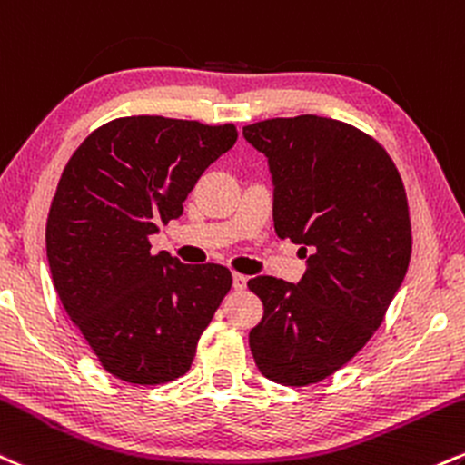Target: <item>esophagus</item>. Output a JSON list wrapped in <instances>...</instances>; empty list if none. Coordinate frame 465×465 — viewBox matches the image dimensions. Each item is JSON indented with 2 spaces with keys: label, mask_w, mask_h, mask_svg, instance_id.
I'll use <instances>...</instances> for the list:
<instances>
[{
  "label": "esophagus",
  "mask_w": 465,
  "mask_h": 465,
  "mask_svg": "<svg viewBox=\"0 0 465 465\" xmlns=\"http://www.w3.org/2000/svg\"><path fill=\"white\" fill-rule=\"evenodd\" d=\"M247 282H249L247 275H240V272H233V288L244 290V288H247Z\"/></svg>",
  "instance_id": "34e87169"
}]
</instances>
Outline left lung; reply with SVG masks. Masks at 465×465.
<instances>
[{"label":"left lung","mask_w":465,"mask_h":465,"mask_svg":"<svg viewBox=\"0 0 465 465\" xmlns=\"http://www.w3.org/2000/svg\"><path fill=\"white\" fill-rule=\"evenodd\" d=\"M242 132L271 164L277 236L307 255L296 286L249 279L264 303L251 353L266 379L305 388L338 372L381 327L411 257L407 193L383 144L344 121L301 114Z\"/></svg>","instance_id":"8db88e82"}]
</instances>
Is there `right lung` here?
<instances>
[{
    "instance_id": "1",
    "label": "right lung",
    "mask_w": 465,
    "mask_h": 465,
    "mask_svg": "<svg viewBox=\"0 0 465 465\" xmlns=\"http://www.w3.org/2000/svg\"><path fill=\"white\" fill-rule=\"evenodd\" d=\"M233 123L121 116L66 162L47 216V260L60 303L112 377L175 381L232 290L223 264L151 253V233L183 210L212 162L236 143Z\"/></svg>"
}]
</instances>
